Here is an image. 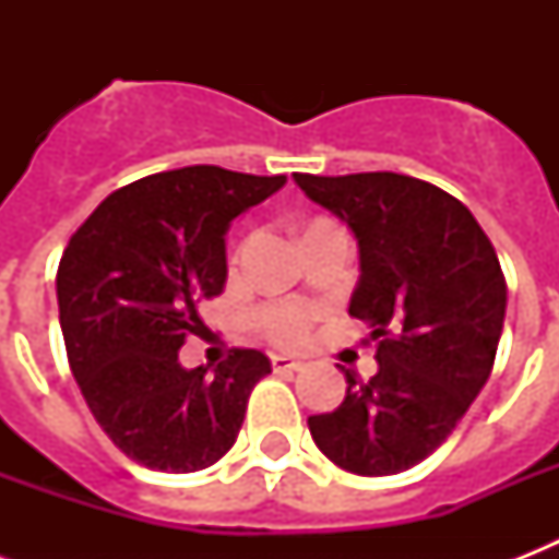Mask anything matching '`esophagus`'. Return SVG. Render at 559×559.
I'll return each mask as SVG.
<instances>
[{
  "mask_svg": "<svg viewBox=\"0 0 559 559\" xmlns=\"http://www.w3.org/2000/svg\"><path fill=\"white\" fill-rule=\"evenodd\" d=\"M272 371L275 373H296L305 368L301 359H293V357H284V354H272Z\"/></svg>",
  "mask_w": 559,
  "mask_h": 559,
  "instance_id": "esophagus-1",
  "label": "esophagus"
}]
</instances>
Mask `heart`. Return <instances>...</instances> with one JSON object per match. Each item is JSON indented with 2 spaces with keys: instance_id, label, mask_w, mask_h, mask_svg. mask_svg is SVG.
Masks as SVG:
<instances>
[{
  "instance_id": "heart-1",
  "label": "heart",
  "mask_w": 559,
  "mask_h": 559,
  "mask_svg": "<svg viewBox=\"0 0 559 559\" xmlns=\"http://www.w3.org/2000/svg\"><path fill=\"white\" fill-rule=\"evenodd\" d=\"M310 307L296 305V301H281V305H266L254 313V324L263 336H270L275 345L293 348L301 345L310 333Z\"/></svg>"
}]
</instances>
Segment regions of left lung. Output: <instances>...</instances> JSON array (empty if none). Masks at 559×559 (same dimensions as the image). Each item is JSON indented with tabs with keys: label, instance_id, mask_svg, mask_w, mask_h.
<instances>
[{
	"label": "left lung",
	"instance_id": "left-lung-1",
	"mask_svg": "<svg viewBox=\"0 0 559 559\" xmlns=\"http://www.w3.org/2000/svg\"><path fill=\"white\" fill-rule=\"evenodd\" d=\"M296 186L359 243L348 313L371 328L377 373L345 371L340 408L307 417L316 447L357 476H394L432 455L493 371L508 284L464 202L391 170Z\"/></svg>",
	"mask_w": 559,
	"mask_h": 559
}]
</instances>
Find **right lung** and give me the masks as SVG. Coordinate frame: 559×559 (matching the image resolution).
<instances>
[{
    "label": "right lung",
    "instance_id": "right-lung-1",
    "mask_svg": "<svg viewBox=\"0 0 559 559\" xmlns=\"http://www.w3.org/2000/svg\"><path fill=\"white\" fill-rule=\"evenodd\" d=\"M284 182L217 165L153 174L109 193L66 246L57 305L69 366L127 459L193 473L237 441L270 359L231 348L214 373L188 371L179 348L202 331V301L226 287L228 223Z\"/></svg>",
    "mask_w": 559,
    "mask_h": 559
}]
</instances>
